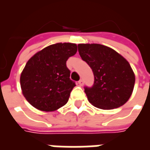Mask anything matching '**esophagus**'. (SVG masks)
Returning a JSON list of instances; mask_svg holds the SVG:
<instances>
[{
  "label": "esophagus",
  "instance_id": "esophagus-1",
  "mask_svg": "<svg viewBox=\"0 0 150 150\" xmlns=\"http://www.w3.org/2000/svg\"><path fill=\"white\" fill-rule=\"evenodd\" d=\"M78 83H79V86H83V79H80V80H79Z\"/></svg>",
  "mask_w": 150,
  "mask_h": 150
}]
</instances>
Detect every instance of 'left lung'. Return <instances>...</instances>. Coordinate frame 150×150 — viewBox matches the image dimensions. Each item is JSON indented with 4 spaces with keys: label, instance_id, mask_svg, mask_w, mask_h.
<instances>
[{
    "label": "left lung",
    "instance_id": "1",
    "mask_svg": "<svg viewBox=\"0 0 150 150\" xmlns=\"http://www.w3.org/2000/svg\"><path fill=\"white\" fill-rule=\"evenodd\" d=\"M78 50L94 74L93 86L84 88L88 101L104 110L125 104L135 83V75L129 62L116 50L100 44H79Z\"/></svg>",
    "mask_w": 150,
    "mask_h": 150
}]
</instances>
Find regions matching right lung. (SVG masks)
I'll list each match as a JSON object with an SVG mask.
<instances>
[{
    "label": "right lung",
    "mask_w": 150,
    "mask_h": 150,
    "mask_svg": "<svg viewBox=\"0 0 150 150\" xmlns=\"http://www.w3.org/2000/svg\"><path fill=\"white\" fill-rule=\"evenodd\" d=\"M77 52L75 43H56L28 60L20 77L22 94L40 111L53 112L64 106L75 86L66 62Z\"/></svg>",
    "instance_id": "add662e5"
}]
</instances>
